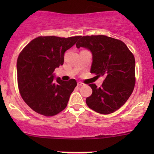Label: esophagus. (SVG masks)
I'll use <instances>...</instances> for the list:
<instances>
[{"label": "esophagus", "mask_w": 154, "mask_h": 154, "mask_svg": "<svg viewBox=\"0 0 154 154\" xmlns=\"http://www.w3.org/2000/svg\"><path fill=\"white\" fill-rule=\"evenodd\" d=\"M77 85H78V86H82V85H84V84H83V83L81 82H77Z\"/></svg>", "instance_id": "esophagus-1"}]
</instances>
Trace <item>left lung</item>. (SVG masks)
<instances>
[{"label":"left lung","mask_w":154,"mask_h":154,"mask_svg":"<svg viewBox=\"0 0 154 154\" xmlns=\"http://www.w3.org/2000/svg\"><path fill=\"white\" fill-rule=\"evenodd\" d=\"M91 52V73L104 76L102 86L90 84L92 95L86 98L90 109L102 114L119 109L128 100L135 83V60L122 41L105 35L81 37L76 44Z\"/></svg>","instance_id":"left-lung-1"}]
</instances>
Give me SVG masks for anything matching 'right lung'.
<instances>
[{"label":"right lung","mask_w":154,"mask_h":154,"mask_svg":"<svg viewBox=\"0 0 154 154\" xmlns=\"http://www.w3.org/2000/svg\"><path fill=\"white\" fill-rule=\"evenodd\" d=\"M80 36L38 37L26 45L17 63L18 86L23 100L35 112L54 116L66 107L77 82L55 77V69L63 65L64 53Z\"/></svg>","instance_id":"add662e5"}]
</instances>
